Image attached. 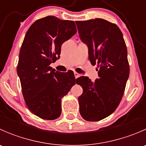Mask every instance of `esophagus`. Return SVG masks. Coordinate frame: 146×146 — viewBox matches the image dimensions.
Returning <instances> with one entry per match:
<instances>
[{"label": "esophagus", "mask_w": 146, "mask_h": 146, "mask_svg": "<svg viewBox=\"0 0 146 146\" xmlns=\"http://www.w3.org/2000/svg\"><path fill=\"white\" fill-rule=\"evenodd\" d=\"M74 76H75V77H76V78H78V77H80V75L79 74V73H78L77 72H74Z\"/></svg>", "instance_id": "obj_1"}]
</instances>
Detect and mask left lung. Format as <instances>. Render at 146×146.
<instances>
[{
    "label": "left lung",
    "mask_w": 146,
    "mask_h": 146,
    "mask_svg": "<svg viewBox=\"0 0 146 146\" xmlns=\"http://www.w3.org/2000/svg\"><path fill=\"white\" fill-rule=\"evenodd\" d=\"M76 23L99 76L94 82L87 76L77 79L83 90L78 98L80 114L85 120L98 121L115 111L124 94L130 71L127 48L122 32L114 23L101 18Z\"/></svg>",
    "instance_id": "left-lung-1"
}]
</instances>
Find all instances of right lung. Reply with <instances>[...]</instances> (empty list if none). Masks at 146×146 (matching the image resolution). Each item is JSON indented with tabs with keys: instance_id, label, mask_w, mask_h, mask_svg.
I'll use <instances>...</instances> for the list:
<instances>
[{
	"instance_id": "1",
	"label": "right lung",
	"mask_w": 146,
	"mask_h": 146,
	"mask_svg": "<svg viewBox=\"0 0 146 146\" xmlns=\"http://www.w3.org/2000/svg\"><path fill=\"white\" fill-rule=\"evenodd\" d=\"M76 32L73 21L50 15L36 20L26 33L17 73L26 105L39 118H58L61 99L77 82L73 72L60 73L50 66L60 58L62 44Z\"/></svg>"
}]
</instances>
